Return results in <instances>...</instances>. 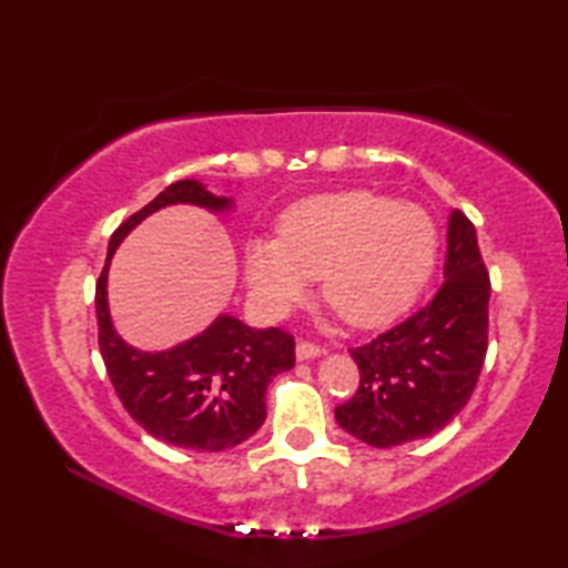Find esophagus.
I'll list each match as a JSON object with an SVG mask.
<instances>
[{
    "label": "esophagus",
    "mask_w": 568,
    "mask_h": 568,
    "mask_svg": "<svg viewBox=\"0 0 568 568\" xmlns=\"http://www.w3.org/2000/svg\"><path fill=\"white\" fill-rule=\"evenodd\" d=\"M320 354H324V348H322V346H317V344H312V342H297V346H295V356H297V361L317 358Z\"/></svg>",
    "instance_id": "1"
}]
</instances>
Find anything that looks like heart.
Returning a JSON list of instances; mask_svg holds the SVG:
<instances>
[{
    "label": "heart",
    "instance_id": "1",
    "mask_svg": "<svg viewBox=\"0 0 568 568\" xmlns=\"http://www.w3.org/2000/svg\"><path fill=\"white\" fill-rule=\"evenodd\" d=\"M437 224L427 210L371 190L297 202L281 239H251L244 273L253 297L283 315L322 277V297L354 327H378L409 307L437 258Z\"/></svg>",
    "mask_w": 568,
    "mask_h": 568
}]
</instances>
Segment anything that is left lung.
Here are the masks:
<instances>
[{
	"mask_svg": "<svg viewBox=\"0 0 568 568\" xmlns=\"http://www.w3.org/2000/svg\"><path fill=\"white\" fill-rule=\"evenodd\" d=\"M490 281L476 226L449 214L444 283L429 303L376 339L348 348L361 383L334 409L339 427L378 449L444 429L474 393L488 348Z\"/></svg>",
	"mask_w": 568,
	"mask_h": 568,
	"instance_id": "left-lung-1",
	"label": "left lung"
}]
</instances>
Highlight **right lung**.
<instances>
[{
  "label": "right lung",
  "instance_id": "right-lung-1",
  "mask_svg": "<svg viewBox=\"0 0 568 568\" xmlns=\"http://www.w3.org/2000/svg\"><path fill=\"white\" fill-rule=\"evenodd\" d=\"M171 204L229 212L234 200L212 195L200 180H178L116 229L94 291L100 352L119 400L151 437L183 449L222 452L263 425L265 390L277 373L295 366V339L275 327L253 329L232 315H220L165 352H141L116 334L106 303L114 251L131 229Z\"/></svg>",
  "mask_w": 568,
  "mask_h": 568
}]
</instances>
